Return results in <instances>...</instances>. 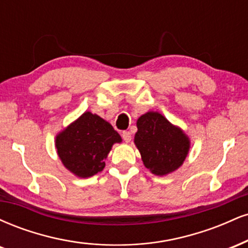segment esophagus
Segmentation results:
<instances>
[{"instance_id": "34e87169", "label": "esophagus", "mask_w": 248, "mask_h": 248, "mask_svg": "<svg viewBox=\"0 0 248 248\" xmlns=\"http://www.w3.org/2000/svg\"><path fill=\"white\" fill-rule=\"evenodd\" d=\"M122 139H124L126 142H130V140H132V133L124 130V132L122 133Z\"/></svg>"}]
</instances>
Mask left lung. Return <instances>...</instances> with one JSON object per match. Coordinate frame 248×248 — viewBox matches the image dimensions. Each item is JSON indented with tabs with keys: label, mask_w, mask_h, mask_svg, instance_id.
Here are the masks:
<instances>
[{
	"label": "left lung",
	"mask_w": 248,
	"mask_h": 248,
	"mask_svg": "<svg viewBox=\"0 0 248 248\" xmlns=\"http://www.w3.org/2000/svg\"><path fill=\"white\" fill-rule=\"evenodd\" d=\"M136 126L134 143L144 167L154 175H168L183 164L190 149V140L181 128L170 124L158 112L141 115Z\"/></svg>",
	"instance_id": "8db88e82"
}]
</instances>
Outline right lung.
I'll return each instance as SVG.
<instances>
[{"label":"right lung","instance_id":"right-lung-1","mask_svg":"<svg viewBox=\"0 0 248 248\" xmlns=\"http://www.w3.org/2000/svg\"><path fill=\"white\" fill-rule=\"evenodd\" d=\"M121 141L109 122L85 112L56 136V148L64 167L78 177L86 178L104 169L113 144Z\"/></svg>","mask_w":248,"mask_h":248}]
</instances>
